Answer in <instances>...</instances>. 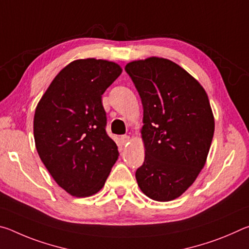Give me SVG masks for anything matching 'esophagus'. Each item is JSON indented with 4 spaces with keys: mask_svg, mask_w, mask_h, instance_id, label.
I'll return each mask as SVG.
<instances>
[{
    "mask_svg": "<svg viewBox=\"0 0 249 249\" xmlns=\"http://www.w3.org/2000/svg\"><path fill=\"white\" fill-rule=\"evenodd\" d=\"M121 140H122V142H123V144H127V142L130 141V138L128 135H123V136L121 137Z\"/></svg>",
    "mask_w": 249,
    "mask_h": 249,
    "instance_id": "esophagus-1",
    "label": "esophagus"
}]
</instances>
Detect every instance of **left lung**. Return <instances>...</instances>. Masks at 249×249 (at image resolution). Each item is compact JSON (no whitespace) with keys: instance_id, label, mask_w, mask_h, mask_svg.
<instances>
[{"instance_id":"1","label":"left lung","mask_w":249,"mask_h":249,"mask_svg":"<svg viewBox=\"0 0 249 249\" xmlns=\"http://www.w3.org/2000/svg\"><path fill=\"white\" fill-rule=\"evenodd\" d=\"M126 72L142 99L144 163L136 170L142 193L155 201L179 197L204 167L214 116L203 87L174 61L149 57Z\"/></svg>"}]
</instances>
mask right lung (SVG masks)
Instances as JSON below:
<instances>
[{"instance_id": "right-lung-1", "label": "right lung", "mask_w": 249, "mask_h": 249, "mask_svg": "<svg viewBox=\"0 0 249 249\" xmlns=\"http://www.w3.org/2000/svg\"><path fill=\"white\" fill-rule=\"evenodd\" d=\"M121 73L113 61L78 59L54 77L37 104V153L59 187L73 196L99 192L120 156L105 132L102 94Z\"/></svg>"}]
</instances>
